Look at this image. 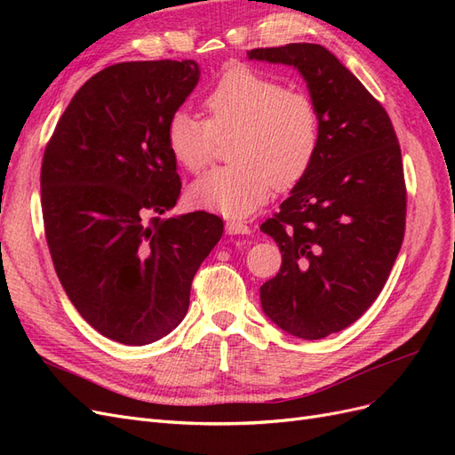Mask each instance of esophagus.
Segmentation results:
<instances>
[{"instance_id": "esophagus-1", "label": "esophagus", "mask_w": 455, "mask_h": 455, "mask_svg": "<svg viewBox=\"0 0 455 455\" xmlns=\"http://www.w3.org/2000/svg\"><path fill=\"white\" fill-rule=\"evenodd\" d=\"M226 231L229 233V235H251L252 228L249 224L241 222V220H228Z\"/></svg>"}]
</instances>
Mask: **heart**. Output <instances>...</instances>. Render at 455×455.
I'll use <instances>...</instances> for the list:
<instances>
[{"instance_id": "heart-1", "label": "heart", "mask_w": 455, "mask_h": 455, "mask_svg": "<svg viewBox=\"0 0 455 455\" xmlns=\"http://www.w3.org/2000/svg\"><path fill=\"white\" fill-rule=\"evenodd\" d=\"M206 119L174 112L167 144L189 172L214 159L218 140L229 142L228 167H218L191 186L199 206L226 216H246L264 204L271 188L288 189L309 171L321 142V123L306 92L251 68H235L204 96Z\"/></svg>"}]
</instances>
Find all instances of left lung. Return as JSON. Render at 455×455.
<instances>
[{"mask_svg": "<svg viewBox=\"0 0 455 455\" xmlns=\"http://www.w3.org/2000/svg\"><path fill=\"white\" fill-rule=\"evenodd\" d=\"M246 54L298 68L319 114L313 164L259 228L283 252L259 298L284 332L321 339L361 319L389 279L406 228L401 146L385 108L323 45Z\"/></svg>", "mask_w": 455, "mask_h": 455, "instance_id": "8db88e82", "label": "left lung"}]
</instances>
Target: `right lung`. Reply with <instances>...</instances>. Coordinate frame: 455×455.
Wrapping results in <instances>:
<instances>
[{
	"label": "right lung",
	"mask_w": 455,
	"mask_h": 455,
	"mask_svg": "<svg viewBox=\"0 0 455 455\" xmlns=\"http://www.w3.org/2000/svg\"><path fill=\"white\" fill-rule=\"evenodd\" d=\"M197 81L194 60L108 66L45 146L41 212L54 271L79 315L125 346L182 323L191 281L224 233L204 211L161 218L182 189L167 125Z\"/></svg>",
	"instance_id": "right-lung-1"
}]
</instances>
